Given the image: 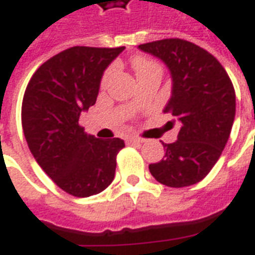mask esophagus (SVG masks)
I'll list each match as a JSON object with an SVG mask.
<instances>
[{
  "label": "esophagus",
  "mask_w": 255,
  "mask_h": 255,
  "mask_svg": "<svg viewBox=\"0 0 255 255\" xmlns=\"http://www.w3.org/2000/svg\"><path fill=\"white\" fill-rule=\"evenodd\" d=\"M128 140H129V143H131V144H141V143H144V138L134 137V136H131Z\"/></svg>",
  "instance_id": "34e87169"
}]
</instances>
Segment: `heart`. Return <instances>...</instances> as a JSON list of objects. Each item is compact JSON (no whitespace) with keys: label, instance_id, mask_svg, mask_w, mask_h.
Wrapping results in <instances>:
<instances>
[{"label":"heart","instance_id":"obj_1","mask_svg":"<svg viewBox=\"0 0 255 255\" xmlns=\"http://www.w3.org/2000/svg\"><path fill=\"white\" fill-rule=\"evenodd\" d=\"M131 66H133V69L136 72L137 77H143L154 71H162L158 62H155V61L151 59V58L144 57V55H136V57H133V59H131ZM112 72H114V66L105 72L103 83H105V82L110 79V76L112 75Z\"/></svg>","mask_w":255,"mask_h":255}]
</instances>
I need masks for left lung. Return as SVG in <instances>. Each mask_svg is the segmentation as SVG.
<instances>
[{"mask_svg": "<svg viewBox=\"0 0 255 255\" xmlns=\"http://www.w3.org/2000/svg\"><path fill=\"white\" fill-rule=\"evenodd\" d=\"M159 58L172 76V96L164 112L182 124L178 140L162 143L164 158L150 164L151 175L169 187L198 183L221 157L236 114V94L217 58L182 38L140 44Z\"/></svg>", "mask_w": 255, "mask_h": 255, "instance_id": "left-lung-1", "label": "left lung"}]
</instances>
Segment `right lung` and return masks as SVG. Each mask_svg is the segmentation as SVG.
Segmentation results:
<instances>
[{
  "instance_id": "1",
  "label": "right lung",
  "mask_w": 255,
  "mask_h": 255,
  "mask_svg": "<svg viewBox=\"0 0 255 255\" xmlns=\"http://www.w3.org/2000/svg\"><path fill=\"white\" fill-rule=\"evenodd\" d=\"M125 50L71 47L31 76L22 103V126L30 152L59 189L75 197L105 190L115 176L121 138H97L79 125L96 104L107 66Z\"/></svg>"
}]
</instances>
